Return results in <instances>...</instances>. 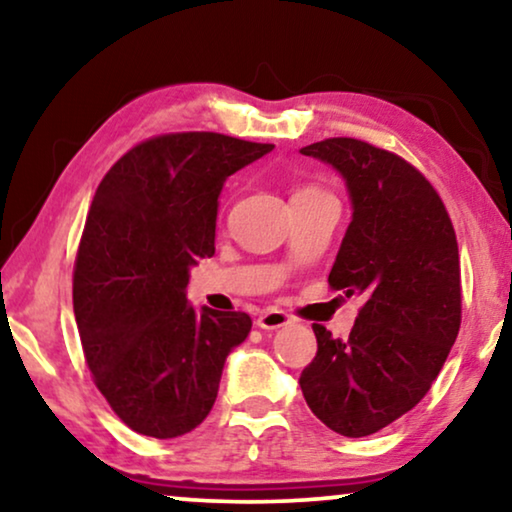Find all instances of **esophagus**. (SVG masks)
I'll use <instances>...</instances> for the list:
<instances>
[{"label": "esophagus", "instance_id": "obj_1", "mask_svg": "<svg viewBox=\"0 0 512 512\" xmlns=\"http://www.w3.org/2000/svg\"><path fill=\"white\" fill-rule=\"evenodd\" d=\"M289 321H291V319L286 317L284 312H279V310H265V312L258 314L256 326L263 328V331H277V328L286 326V324H289Z\"/></svg>", "mask_w": 512, "mask_h": 512}]
</instances>
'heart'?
Instances as JSON below:
<instances>
[{
  "label": "heart",
  "mask_w": 512,
  "mask_h": 512,
  "mask_svg": "<svg viewBox=\"0 0 512 512\" xmlns=\"http://www.w3.org/2000/svg\"><path fill=\"white\" fill-rule=\"evenodd\" d=\"M317 193H321L319 188H314V186H303V188H298L296 193H293V198H300V195H317Z\"/></svg>",
  "instance_id": "b5f03b06"
}]
</instances>
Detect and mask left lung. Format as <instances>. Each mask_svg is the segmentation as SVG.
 Here are the masks:
<instances>
[{
  "label": "left lung",
  "mask_w": 512,
  "mask_h": 512,
  "mask_svg": "<svg viewBox=\"0 0 512 512\" xmlns=\"http://www.w3.org/2000/svg\"><path fill=\"white\" fill-rule=\"evenodd\" d=\"M300 153L345 181L352 221L328 284L366 300L347 340L312 326L317 356L300 375V389L328 429L370 436L422 401L457 340V235L433 186L396 153L352 137Z\"/></svg>",
  "instance_id": "obj_1"
}]
</instances>
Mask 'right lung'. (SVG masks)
<instances>
[{"label": "right lung", "mask_w": 512, "mask_h": 512, "mask_svg": "<svg viewBox=\"0 0 512 512\" xmlns=\"http://www.w3.org/2000/svg\"><path fill=\"white\" fill-rule=\"evenodd\" d=\"M275 146L219 132L137 144L107 172L74 265V314L97 389L132 431L177 438L209 415L244 312L186 300L191 268L214 256L230 174Z\"/></svg>", "instance_id": "obj_1"}]
</instances>
